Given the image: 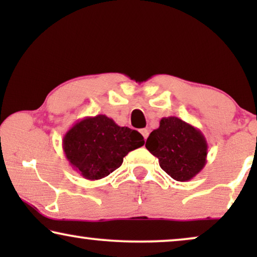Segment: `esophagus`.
Instances as JSON below:
<instances>
[{
	"mask_svg": "<svg viewBox=\"0 0 257 257\" xmlns=\"http://www.w3.org/2000/svg\"><path fill=\"white\" fill-rule=\"evenodd\" d=\"M140 133H142V135H143V137H144V139H147V137H149V130H147V128H143V130H140Z\"/></svg>",
	"mask_w": 257,
	"mask_h": 257,
	"instance_id": "esophagus-1",
	"label": "esophagus"
}]
</instances>
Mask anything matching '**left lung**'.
I'll use <instances>...</instances> for the list:
<instances>
[{"label":"left lung","instance_id":"1","mask_svg":"<svg viewBox=\"0 0 257 257\" xmlns=\"http://www.w3.org/2000/svg\"><path fill=\"white\" fill-rule=\"evenodd\" d=\"M146 149L159 159V165L177 181H189L207 163L208 145L202 132L180 118L165 117L151 132Z\"/></svg>","mask_w":257,"mask_h":257}]
</instances>
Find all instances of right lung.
Returning <instances> with one entry per match:
<instances>
[{
	"label": "right lung",
	"instance_id": "obj_1",
	"mask_svg": "<svg viewBox=\"0 0 257 257\" xmlns=\"http://www.w3.org/2000/svg\"><path fill=\"white\" fill-rule=\"evenodd\" d=\"M144 137L119 126L105 114L80 119L63 137L70 166L87 180H99L121 166L128 152L142 147Z\"/></svg>",
	"mask_w": 257,
	"mask_h": 257
}]
</instances>
